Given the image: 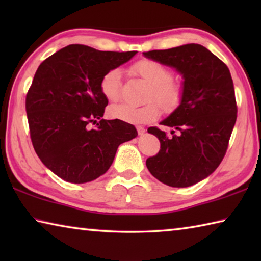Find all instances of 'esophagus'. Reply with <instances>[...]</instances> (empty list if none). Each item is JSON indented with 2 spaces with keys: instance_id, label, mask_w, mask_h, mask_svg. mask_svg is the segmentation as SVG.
Masks as SVG:
<instances>
[{
  "instance_id": "1",
  "label": "esophagus",
  "mask_w": 261,
  "mask_h": 261,
  "mask_svg": "<svg viewBox=\"0 0 261 261\" xmlns=\"http://www.w3.org/2000/svg\"><path fill=\"white\" fill-rule=\"evenodd\" d=\"M137 130H138V135L139 136H143L145 134V131H146V130H145L144 126H140V125L137 126Z\"/></svg>"
}]
</instances>
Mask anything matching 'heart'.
I'll use <instances>...</instances> for the list:
<instances>
[{
    "label": "heart",
    "instance_id": "1",
    "mask_svg": "<svg viewBox=\"0 0 261 261\" xmlns=\"http://www.w3.org/2000/svg\"><path fill=\"white\" fill-rule=\"evenodd\" d=\"M132 70L149 84L146 94V105L136 107L127 103H117L109 107L110 117L132 124H143L152 122L160 115V107L170 112L179 105L183 96V85L174 79V72L170 68L155 60L144 59L132 65ZM100 91L110 102L117 101L122 92V71L118 68H112L106 72L100 81ZM155 99L158 102L151 101Z\"/></svg>",
    "mask_w": 261,
    "mask_h": 261
}]
</instances>
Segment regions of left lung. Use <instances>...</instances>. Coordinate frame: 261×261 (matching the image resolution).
Instances as JSON below:
<instances>
[{"label":"left lung","mask_w":261,"mask_h":261,"mask_svg":"<svg viewBox=\"0 0 261 261\" xmlns=\"http://www.w3.org/2000/svg\"><path fill=\"white\" fill-rule=\"evenodd\" d=\"M148 59L173 67L183 74L180 105L160 124L178 130L167 136L156 126L161 149L146 160L147 169L160 182L187 188L206 178L226 155L237 118L235 90L226 64L197 43L145 51Z\"/></svg>","instance_id":"left-lung-1"}]
</instances>
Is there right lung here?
<instances>
[{
	"label": "right lung",
	"mask_w": 261,
	"mask_h": 261,
	"mask_svg": "<svg viewBox=\"0 0 261 261\" xmlns=\"http://www.w3.org/2000/svg\"><path fill=\"white\" fill-rule=\"evenodd\" d=\"M136 53L69 45L39 65L25 100L30 136L43 165L62 179L79 184L98 178L118 146L138 136L130 123L101 118L108 100L100 91L103 74Z\"/></svg>",
	"instance_id": "add662e5"
}]
</instances>
